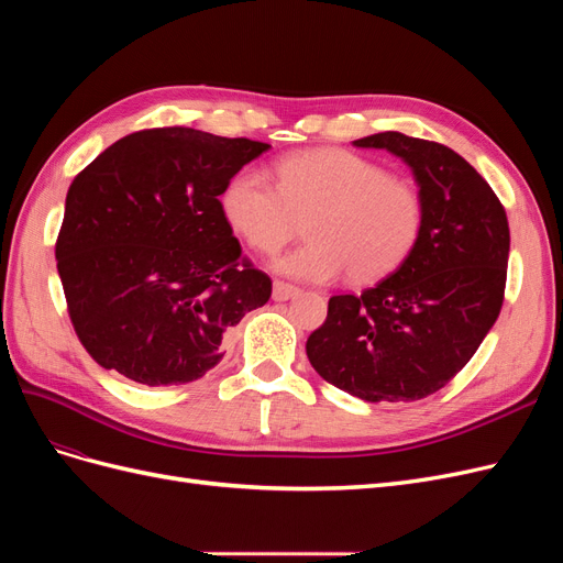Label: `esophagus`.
<instances>
[{
  "label": "esophagus",
  "instance_id": "esophagus-1",
  "mask_svg": "<svg viewBox=\"0 0 563 563\" xmlns=\"http://www.w3.org/2000/svg\"><path fill=\"white\" fill-rule=\"evenodd\" d=\"M300 294V288L298 286H294V284H286V282H275L272 284V298L275 300H291V298H296Z\"/></svg>",
  "mask_w": 563,
  "mask_h": 563
}]
</instances>
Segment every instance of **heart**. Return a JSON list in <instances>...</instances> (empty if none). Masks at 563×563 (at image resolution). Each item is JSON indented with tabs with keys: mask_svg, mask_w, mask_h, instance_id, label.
<instances>
[{
	"mask_svg": "<svg viewBox=\"0 0 563 563\" xmlns=\"http://www.w3.org/2000/svg\"><path fill=\"white\" fill-rule=\"evenodd\" d=\"M230 225L263 253L294 240L308 218V244L275 269L302 282H373L395 269L418 242L422 201L411 185L345 150H308L277 162V185L255 168L223 192Z\"/></svg>",
	"mask_w": 563,
	"mask_h": 563,
	"instance_id": "b5f03b06",
	"label": "heart"
}]
</instances>
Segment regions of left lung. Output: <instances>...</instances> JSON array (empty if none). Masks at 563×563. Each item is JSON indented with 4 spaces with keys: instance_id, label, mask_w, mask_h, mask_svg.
Listing matches in <instances>:
<instances>
[{
    "instance_id": "8db88e82",
    "label": "left lung",
    "mask_w": 563,
    "mask_h": 563,
    "mask_svg": "<svg viewBox=\"0 0 563 563\" xmlns=\"http://www.w3.org/2000/svg\"><path fill=\"white\" fill-rule=\"evenodd\" d=\"M354 145L387 150L411 168L422 228L389 277L329 300L305 350L319 376L352 397L424 399L472 360L500 314L507 216L490 185L446 145L397 131Z\"/></svg>"
}]
</instances>
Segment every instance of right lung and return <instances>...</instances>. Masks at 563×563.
I'll return each instance as SVG.
<instances>
[{"instance_id":"right-lung-1","label":"right lung","mask_w":563,"mask_h":563,"mask_svg":"<svg viewBox=\"0 0 563 563\" xmlns=\"http://www.w3.org/2000/svg\"><path fill=\"white\" fill-rule=\"evenodd\" d=\"M267 143L168 126L124 135L84 168L56 242L73 327L93 360L162 387L201 378L272 294L242 261L220 195Z\"/></svg>"}]
</instances>
